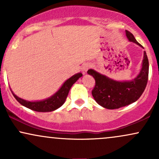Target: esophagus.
I'll list each match as a JSON object with an SVG mask.
<instances>
[{
  "label": "esophagus",
  "instance_id": "esophagus-1",
  "mask_svg": "<svg viewBox=\"0 0 159 159\" xmlns=\"http://www.w3.org/2000/svg\"><path fill=\"white\" fill-rule=\"evenodd\" d=\"M90 63H85V64H84L83 66H82L81 71H82V73H83V75L87 74V70L90 69Z\"/></svg>",
  "mask_w": 159,
  "mask_h": 159
}]
</instances>
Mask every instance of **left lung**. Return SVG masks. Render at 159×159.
I'll return each instance as SVG.
<instances>
[{
  "label": "left lung",
  "mask_w": 159,
  "mask_h": 159,
  "mask_svg": "<svg viewBox=\"0 0 159 159\" xmlns=\"http://www.w3.org/2000/svg\"><path fill=\"white\" fill-rule=\"evenodd\" d=\"M125 36L129 42L143 48L130 32L125 30ZM87 73L96 81L92 95L96 102L105 108L117 109L136 102L143 93L148 81L149 61L144 52L141 69L137 77L131 81H116L92 69Z\"/></svg>",
  "instance_id": "obj_1"
}]
</instances>
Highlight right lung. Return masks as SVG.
<instances>
[{
	"label": "right lung",
	"mask_w": 159,
	"mask_h": 159,
	"mask_svg": "<svg viewBox=\"0 0 159 159\" xmlns=\"http://www.w3.org/2000/svg\"><path fill=\"white\" fill-rule=\"evenodd\" d=\"M82 75H83L81 72L72 75V77L67 79L63 84L61 88L57 91L54 95H52L50 97L45 98V99L40 100V101H27V100L23 99V98H19V96H16L11 89L10 90L14 97L16 98V99L23 106L26 107L27 108L30 109V110L38 111V112H51V111L57 110L64 104L72 86Z\"/></svg>",
	"instance_id": "add662e5"
}]
</instances>
